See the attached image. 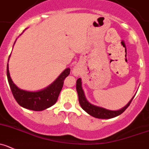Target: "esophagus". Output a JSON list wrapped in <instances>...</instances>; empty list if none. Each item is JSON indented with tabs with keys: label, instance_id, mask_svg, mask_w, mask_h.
I'll return each instance as SVG.
<instances>
[{
	"label": "esophagus",
	"instance_id": "esophagus-1",
	"mask_svg": "<svg viewBox=\"0 0 149 149\" xmlns=\"http://www.w3.org/2000/svg\"><path fill=\"white\" fill-rule=\"evenodd\" d=\"M73 75H74V76H79V69H78V68H74V69H73Z\"/></svg>",
	"mask_w": 149,
	"mask_h": 149
}]
</instances>
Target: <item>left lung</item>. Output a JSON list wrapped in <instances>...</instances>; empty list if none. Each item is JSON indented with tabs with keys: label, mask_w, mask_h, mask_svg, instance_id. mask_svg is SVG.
<instances>
[{
	"label": "left lung",
	"mask_w": 149,
	"mask_h": 149,
	"mask_svg": "<svg viewBox=\"0 0 149 149\" xmlns=\"http://www.w3.org/2000/svg\"><path fill=\"white\" fill-rule=\"evenodd\" d=\"M76 90H77L78 95H79V102L80 104V105H81V108L86 112H87L89 115H91V116L94 117V118H96L101 119L112 118H115V117L122 114L127 109L128 107L130 105L134 97L133 96V98L129 101V102L126 104L124 107L119 109V110L112 111L107 109L105 108L95 106L93 104H92L90 102H88V101L86 99L84 91L82 90V87H81V79L80 78L78 79L77 81H76Z\"/></svg>",
	"instance_id": "left-lung-1"
}]
</instances>
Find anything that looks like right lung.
Wrapping results in <instances>:
<instances>
[{"label":"right lung","mask_w":149,"mask_h":149,"mask_svg":"<svg viewBox=\"0 0 149 149\" xmlns=\"http://www.w3.org/2000/svg\"><path fill=\"white\" fill-rule=\"evenodd\" d=\"M70 69L67 68L55 81L46 88L37 92L26 91L17 87L12 81L7 64L6 74L14 98L20 106L34 111H42L53 106L58 99L63 87L64 80L70 74Z\"/></svg>","instance_id":"1"}]
</instances>
